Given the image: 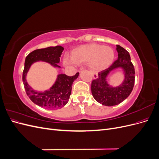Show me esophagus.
<instances>
[{"mask_svg":"<svg viewBox=\"0 0 159 159\" xmlns=\"http://www.w3.org/2000/svg\"><path fill=\"white\" fill-rule=\"evenodd\" d=\"M91 75H92V77L93 78V79H97L98 78V74L95 73V72H91Z\"/></svg>","mask_w":159,"mask_h":159,"instance_id":"esophagus-1","label":"esophagus"}]
</instances>
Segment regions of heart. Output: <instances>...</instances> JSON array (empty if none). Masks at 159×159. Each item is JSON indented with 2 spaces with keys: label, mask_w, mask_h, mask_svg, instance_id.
Instances as JSON below:
<instances>
[{
  "label": "heart",
  "mask_w": 159,
  "mask_h": 159,
  "mask_svg": "<svg viewBox=\"0 0 159 159\" xmlns=\"http://www.w3.org/2000/svg\"><path fill=\"white\" fill-rule=\"evenodd\" d=\"M114 58L113 48L93 43L80 46L70 52L72 63L79 66L88 64L89 68L93 71H101L108 68L113 63ZM71 61L64 59V63L69 64Z\"/></svg>",
  "instance_id": "obj_1"
}]
</instances>
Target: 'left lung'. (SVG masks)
Masks as SVG:
<instances>
[{
  "mask_svg": "<svg viewBox=\"0 0 159 159\" xmlns=\"http://www.w3.org/2000/svg\"><path fill=\"white\" fill-rule=\"evenodd\" d=\"M118 58L107 69L98 73V78L91 82V93L93 98L99 103L106 106H113L121 103L131 94L134 84V66L131 61L129 53L123 47L117 45ZM121 68L125 79L117 87H113L107 81V75L113 70Z\"/></svg>",
  "mask_w": 159,
  "mask_h": 159,
  "instance_id": "obj_1",
  "label": "left lung"
}]
</instances>
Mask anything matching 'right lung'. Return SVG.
Masks as SVG:
<instances>
[{"label":"right lung","mask_w":159,"mask_h":159,"mask_svg":"<svg viewBox=\"0 0 159 159\" xmlns=\"http://www.w3.org/2000/svg\"><path fill=\"white\" fill-rule=\"evenodd\" d=\"M64 50L61 46L48 47L45 48L34 50L28 54L25 60V68L22 74V81L26 93L33 103L38 106L49 109L63 107L68 102L71 93V88L74 81L79 75L68 76L66 74H59L50 89L44 92H38L34 90L27 83L26 77L28 70L33 63L38 61H46L56 68H60L57 65L60 63V57Z\"/></svg>","instance_id":"1"}]
</instances>
